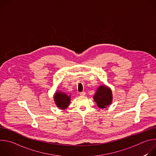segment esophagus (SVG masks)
<instances>
[{
  "instance_id": "34e87169",
  "label": "esophagus",
  "mask_w": 156,
  "mask_h": 156,
  "mask_svg": "<svg viewBox=\"0 0 156 156\" xmlns=\"http://www.w3.org/2000/svg\"><path fill=\"white\" fill-rule=\"evenodd\" d=\"M85 94H86V93H85L84 91H83V92H80V96H84Z\"/></svg>"
}]
</instances>
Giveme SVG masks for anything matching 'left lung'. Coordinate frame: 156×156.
I'll use <instances>...</instances> for the list:
<instances>
[{
	"label": "left lung",
	"instance_id": "left-lung-1",
	"mask_svg": "<svg viewBox=\"0 0 156 156\" xmlns=\"http://www.w3.org/2000/svg\"><path fill=\"white\" fill-rule=\"evenodd\" d=\"M112 91L110 89L105 86H101L98 89L97 92L94 96V99L99 107L104 108L112 102Z\"/></svg>",
	"mask_w": 156,
	"mask_h": 156
}]
</instances>
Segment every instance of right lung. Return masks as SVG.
<instances>
[{"instance_id": "1", "label": "right lung", "mask_w": 156, "mask_h": 156, "mask_svg": "<svg viewBox=\"0 0 156 156\" xmlns=\"http://www.w3.org/2000/svg\"><path fill=\"white\" fill-rule=\"evenodd\" d=\"M54 101L57 107L61 109H64L69 106L70 101V96L65 93L57 92L55 95Z\"/></svg>"}]
</instances>
